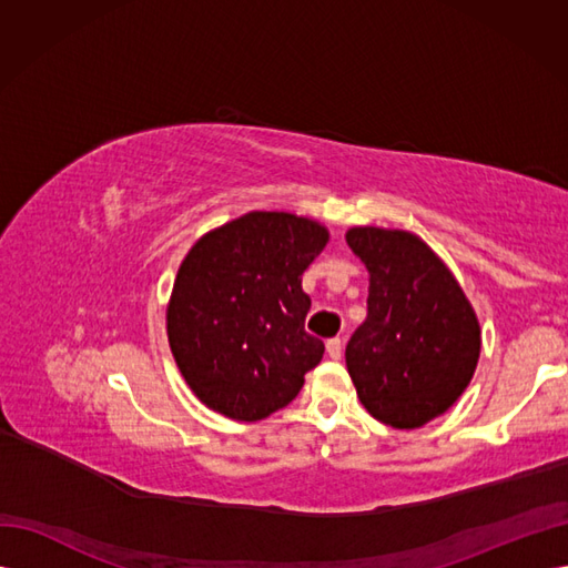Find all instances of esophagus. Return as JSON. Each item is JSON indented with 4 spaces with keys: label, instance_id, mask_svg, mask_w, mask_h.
<instances>
[{
    "label": "esophagus",
    "instance_id": "obj_1",
    "mask_svg": "<svg viewBox=\"0 0 568 568\" xmlns=\"http://www.w3.org/2000/svg\"><path fill=\"white\" fill-rule=\"evenodd\" d=\"M326 353H329L332 359H338L341 353H343V341L336 336V338H329L326 341Z\"/></svg>",
    "mask_w": 568,
    "mask_h": 568
}]
</instances>
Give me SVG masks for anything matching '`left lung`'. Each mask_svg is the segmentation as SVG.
<instances>
[{
	"instance_id": "left-lung-1",
	"label": "left lung",
	"mask_w": 568,
	"mask_h": 568,
	"mask_svg": "<svg viewBox=\"0 0 568 568\" xmlns=\"http://www.w3.org/2000/svg\"><path fill=\"white\" fill-rule=\"evenodd\" d=\"M346 239L369 270L367 317L346 346L359 403L393 428H419L469 386L480 353L476 315L415 234L353 227Z\"/></svg>"
}]
</instances>
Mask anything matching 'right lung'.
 I'll return each mask as SVG.
<instances>
[{
  "instance_id": "1",
  "label": "right lung",
  "mask_w": 568,
  "mask_h": 568,
  "mask_svg": "<svg viewBox=\"0 0 568 568\" xmlns=\"http://www.w3.org/2000/svg\"><path fill=\"white\" fill-rule=\"evenodd\" d=\"M326 230L291 213H246L186 253L168 305V341L199 400L257 422L288 405L320 365L324 343L305 332L303 272Z\"/></svg>"
}]
</instances>
